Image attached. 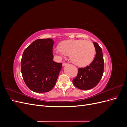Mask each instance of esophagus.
<instances>
[{
	"label": "esophagus",
	"mask_w": 127,
	"mask_h": 127,
	"mask_svg": "<svg viewBox=\"0 0 127 127\" xmlns=\"http://www.w3.org/2000/svg\"><path fill=\"white\" fill-rule=\"evenodd\" d=\"M68 64H67V63H64L63 64V66H67Z\"/></svg>",
	"instance_id": "obj_1"
}]
</instances>
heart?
<instances>
[{"label":"heart","mask_w":127,"mask_h":127,"mask_svg":"<svg viewBox=\"0 0 127 127\" xmlns=\"http://www.w3.org/2000/svg\"><path fill=\"white\" fill-rule=\"evenodd\" d=\"M54 52L60 59L70 55L72 63L79 67H85L93 60L95 48L90 41L70 40L63 42L60 47L56 48Z\"/></svg>","instance_id":"obj_1"}]
</instances>
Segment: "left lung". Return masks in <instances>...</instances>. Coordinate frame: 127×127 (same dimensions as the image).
I'll list each match as a JSON object with an SVG mask.
<instances>
[{
    "instance_id": "8db88e82",
    "label": "left lung",
    "mask_w": 127,
    "mask_h": 127,
    "mask_svg": "<svg viewBox=\"0 0 127 127\" xmlns=\"http://www.w3.org/2000/svg\"><path fill=\"white\" fill-rule=\"evenodd\" d=\"M96 50L92 63L84 68H78L76 77L72 80L74 85L82 90H88L96 86L101 79L104 71L102 50L96 42H93Z\"/></svg>"
}]
</instances>
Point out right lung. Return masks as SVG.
<instances>
[{
    "mask_svg": "<svg viewBox=\"0 0 127 127\" xmlns=\"http://www.w3.org/2000/svg\"><path fill=\"white\" fill-rule=\"evenodd\" d=\"M51 39L34 41L24 50L21 60V72L26 86L36 93H45L54 87L62 64L53 61Z\"/></svg>",
    "mask_w": 127,
    "mask_h": 127,
    "instance_id": "right-lung-1",
    "label": "right lung"
}]
</instances>
